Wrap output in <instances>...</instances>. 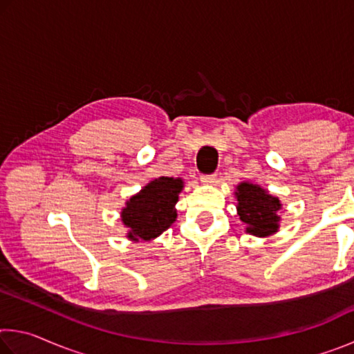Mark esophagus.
Instances as JSON below:
<instances>
[{
	"instance_id": "34e87169",
	"label": "esophagus",
	"mask_w": 354,
	"mask_h": 354,
	"mask_svg": "<svg viewBox=\"0 0 354 354\" xmlns=\"http://www.w3.org/2000/svg\"><path fill=\"white\" fill-rule=\"evenodd\" d=\"M201 183L203 184H212V183H215V179H217V175H201Z\"/></svg>"
}]
</instances>
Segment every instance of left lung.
<instances>
[{
    "label": "left lung",
    "mask_w": 354,
    "mask_h": 354,
    "mask_svg": "<svg viewBox=\"0 0 354 354\" xmlns=\"http://www.w3.org/2000/svg\"><path fill=\"white\" fill-rule=\"evenodd\" d=\"M237 211L241 220L247 225V232L253 236H270L278 231L281 209L277 196L268 195L259 185L242 183L237 185Z\"/></svg>",
    "instance_id": "obj_1"
}]
</instances>
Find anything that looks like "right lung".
<instances>
[{
  "label": "right lung",
  "instance_id": "right-lung-1",
  "mask_svg": "<svg viewBox=\"0 0 354 354\" xmlns=\"http://www.w3.org/2000/svg\"><path fill=\"white\" fill-rule=\"evenodd\" d=\"M183 179L160 176L131 196L122 212L123 223L129 227V239L149 241L158 237L176 220L175 205Z\"/></svg>",
  "mask_w": 354,
  "mask_h": 354
}]
</instances>
